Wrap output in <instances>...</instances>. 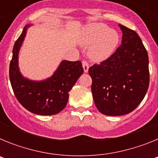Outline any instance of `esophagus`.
Segmentation results:
<instances>
[{"instance_id":"1","label":"esophagus","mask_w":158,"mask_h":158,"mask_svg":"<svg viewBox=\"0 0 158 158\" xmlns=\"http://www.w3.org/2000/svg\"><path fill=\"white\" fill-rule=\"evenodd\" d=\"M82 66H83V69H84V71H85V72L87 73L88 71H89V63H88L87 61L84 60L83 62H82Z\"/></svg>"}]
</instances>
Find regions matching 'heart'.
Segmentation results:
<instances>
[{"label": "heart", "mask_w": 158, "mask_h": 158, "mask_svg": "<svg viewBox=\"0 0 158 158\" xmlns=\"http://www.w3.org/2000/svg\"><path fill=\"white\" fill-rule=\"evenodd\" d=\"M118 40L119 37L116 31L109 29L107 25L101 23L88 25L81 35L83 45H91L89 55L96 62L104 61L111 56L118 45Z\"/></svg>", "instance_id": "obj_1"}]
</instances>
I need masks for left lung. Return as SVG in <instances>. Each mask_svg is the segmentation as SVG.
Instances as JSON below:
<instances>
[{"mask_svg":"<svg viewBox=\"0 0 158 158\" xmlns=\"http://www.w3.org/2000/svg\"><path fill=\"white\" fill-rule=\"evenodd\" d=\"M122 44L100 64L89 69L96 107L111 116L131 112L144 99L150 84L149 58L135 31L118 24Z\"/></svg>","mask_w":158,"mask_h":158,"instance_id":"left-lung-1","label":"left lung"}]
</instances>
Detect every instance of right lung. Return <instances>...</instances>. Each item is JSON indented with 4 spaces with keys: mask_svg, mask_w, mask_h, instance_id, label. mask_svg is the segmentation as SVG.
<instances>
[{
    "mask_svg": "<svg viewBox=\"0 0 158 158\" xmlns=\"http://www.w3.org/2000/svg\"><path fill=\"white\" fill-rule=\"evenodd\" d=\"M26 25L12 50L9 65V79L13 93L18 101L27 111L41 115L58 114L63 109L69 100V92L83 73L81 61H62L51 77L41 81L24 78L18 67V54L26 35Z\"/></svg>",
    "mask_w": 158,
    "mask_h": 158,
    "instance_id": "1",
    "label": "right lung"
}]
</instances>
